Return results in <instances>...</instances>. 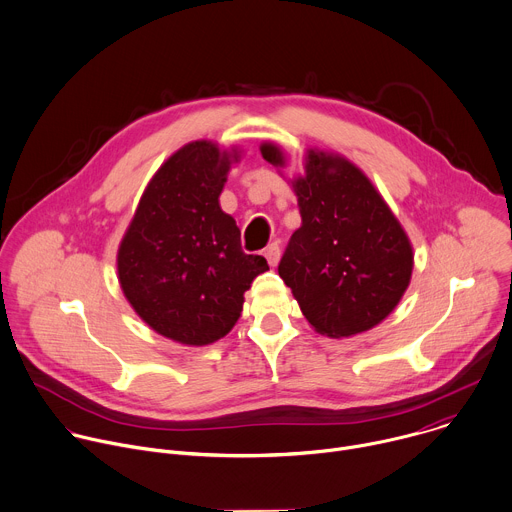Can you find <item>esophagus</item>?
<instances>
[{
	"label": "esophagus",
	"mask_w": 512,
	"mask_h": 512,
	"mask_svg": "<svg viewBox=\"0 0 512 512\" xmlns=\"http://www.w3.org/2000/svg\"><path fill=\"white\" fill-rule=\"evenodd\" d=\"M263 255H265V259L269 261V265H271V267H275V265L279 263V257H281V247H279V243H271V245H267Z\"/></svg>",
	"instance_id": "34e87169"
}]
</instances>
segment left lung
Instances as JSON below:
<instances>
[{
	"mask_svg": "<svg viewBox=\"0 0 512 512\" xmlns=\"http://www.w3.org/2000/svg\"><path fill=\"white\" fill-rule=\"evenodd\" d=\"M261 154L283 168L273 142ZM305 175L291 181L301 227L279 263L305 319L327 337H352L376 327L406 293L414 253L400 221L372 181L346 156L309 148Z\"/></svg>",
	"mask_w": 512,
	"mask_h": 512,
	"instance_id": "8db88e82",
	"label": "left lung"
}]
</instances>
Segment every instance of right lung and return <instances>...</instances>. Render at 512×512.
Instances as JSON below:
<instances>
[{
	"label": "right lung",
	"mask_w": 512,
	"mask_h": 512,
	"mask_svg": "<svg viewBox=\"0 0 512 512\" xmlns=\"http://www.w3.org/2000/svg\"><path fill=\"white\" fill-rule=\"evenodd\" d=\"M239 148L195 140L170 154L146 185L120 241L124 297L156 333L185 346L225 337L245 291L269 269L241 249V231L219 197Z\"/></svg>",
	"instance_id": "right-lung-1"
}]
</instances>
